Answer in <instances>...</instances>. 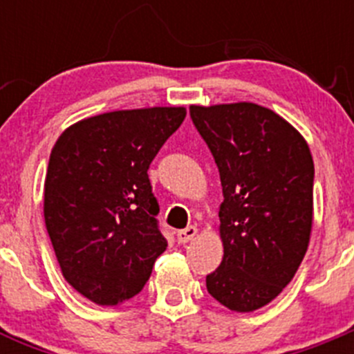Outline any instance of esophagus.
<instances>
[{
  "label": "esophagus",
  "instance_id": "esophagus-1",
  "mask_svg": "<svg viewBox=\"0 0 354 354\" xmlns=\"http://www.w3.org/2000/svg\"><path fill=\"white\" fill-rule=\"evenodd\" d=\"M195 236H197V227L195 226H188V227H185V230H180L176 233L178 243H188V241L194 240Z\"/></svg>",
  "mask_w": 354,
  "mask_h": 354
}]
</instances>
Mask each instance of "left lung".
Wrapping results in <instances>:
<instances>
[{"instance_id": "1", "label": "left lung", "mask_w": 354, "mask_h": 354, "mask_svg": "<svg viewBox=\"0 0 354 354\" xmlns=\"http://www.w3.org/2000/svg\"><path fill=\"white\" fill-rule=\"evenodd\" d=\"M223 185L221 266L207 291L234 312H253L291 283L308 248L313 159L284 118L253 102L190 106Z\"/></svg>"}]
</instances>
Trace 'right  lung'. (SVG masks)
I'll return each mask as SVG.
<instances>
[{
  "instance_id": "1",
  "label": "right lung",
  "mask_w": 354,
  "mask_h": 354,
  "mask_svg": "<svg viewBox=\"0 0 354 354\" xmlns=\"http://www.w3.org/2000/svg\"><path fill=\"white\" fill-rule=\"evenodd\" d=\"M185 108L113 111L71 124L51 151L44 221L71 288L97 305L142 291L167 241L149 166Z\"/></svg>"
}]
</instances>
